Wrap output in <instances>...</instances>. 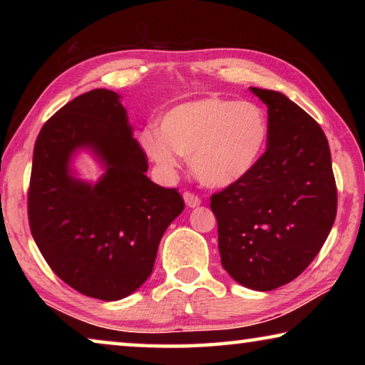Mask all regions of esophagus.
Masks as SVG:
<instances>
[{
  "label": "esophagus",
  "instance_id": "esophagus-1",
  "mask_svg": "<svg viewBox=\"0 0 365 365\" xmlns=\"http://www.w3.org/2000/svg\"><path fill=\"white\" fill-rule=\"evenodd\" d=\"M183 200H185V202H187L188 207H196L201 205V197L196 196L195 193H190V191L183 193Z\"/></svg>",
  "mask_w": 365,
  "mask_h": 365
}]
</instances>
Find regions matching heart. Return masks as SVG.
Returning <instances> with one entry per match:
<instances>
[{"mask_svg": "<svg viewBox=\"0 0 365 365\" xmlns=\"http://www.w3.org/2000/svg\"><path fill=\"white\" fill-rule=\"evenodd\" d=\"M269 135L267 114L259 104L207 96L169 109L159 128L141 130L138 145L165 174H174L183 156L202 185L225 188L257 168Z\"/></svg>", "mask_w": 365, "mask_h": 365, "instance_id": "heart-1", "label": "heart"}]
</instances>
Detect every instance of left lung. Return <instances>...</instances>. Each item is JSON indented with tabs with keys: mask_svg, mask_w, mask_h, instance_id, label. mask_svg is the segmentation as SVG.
Segmentation results:
<instances>
[{
	"mask_svg": "<svg viewBox=\"0 0 365 365\" xmlns=\"http://www.w3.org/2000/svg\"><path fill=\"white\" fill-rule=\"evenodd\" d=\"M270 123L267 150L242 182L211 197L222 267L235 282L270 292L319 255L336 215L329 141L319 123L274 90L251 86Z\"/></svg>",
	"mask_w": 365,
	"mask_h": 365,
	"instance_id": "obj_1",
	"label": "left lung"
}]
</instances>
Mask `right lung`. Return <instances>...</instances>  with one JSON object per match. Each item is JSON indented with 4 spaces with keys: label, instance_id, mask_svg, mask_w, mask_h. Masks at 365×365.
Instances as JSON below:
<instances>
[{
    "label": "right lung",
    "instance_id": "right-lung-1",
    "mask_svg": "<svg viewBox=\"0 0 365 365\" xmlns=\"http://www.w3.org/2000/svg\"><path fill=\"white\" fill-rule=\"evenodd\" d=\"M80 150L102 164L98 182L76 177L71 163ZM146 170L148 159L115 91L77 96L40 130L29 190L30 230L49 267L78 293L117 301L151 275L160 238L185 205L175 188L159 187Z\"/></svg>",
    "mask_w": 365,
    "mask_h": 365
}]
</instances>
